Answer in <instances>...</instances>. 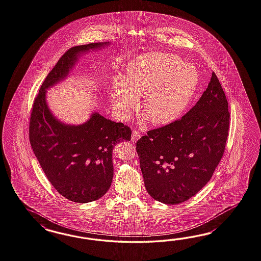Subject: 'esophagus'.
Here are the masks:
<instances>
[{
    "mask_svg": "<svg viewBox=\"0 0 261 261\" xmlns=\"http://www.w3.org/2000/svg\"><path fill=\"white\" fill-rule=\"evenodd\" d=\"M140 138V133L138 131V130H133V132H132V138H131V140L133 142H136L137 140H139Z\"/></svg>",
    "mask_w": 261,
    "mask_h": 261,
    "instance_id": "1",
    "label": "esophagus"
}]
</instances>
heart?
Returning <instances> with one entry per match:
<instances>
[{"instance_id": "heart-1", "label": "heart", "mask_w": 261, "mask_h": 261, "mask_svg": "<svg viewBox=\"0 0 261 261\" xmlns=\"http://www.w3.org/2000/svg\"><path fill=\"white\" fill-rule=\"evenodd\" d=\"M199 82L196 69L180 58L162 53L143 55L128 66L124 80L118 78L110 89L116 113L127 120L142 97V120L167 125L183 114Z\"/></svg>"}]
</instances>
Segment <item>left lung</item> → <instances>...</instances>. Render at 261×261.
<instances>
[{"label":"left lung","instance_id":"left-lung-1","mask_svg":"<svg viewBox=\"0 0 261 261\" xmlns=\"http://www.w3.org/2000/svg\"><path fill=\"white\" fill-rule=\"evenodd\" d=\"M229 116L226 97L212 72L207 89L182 119L138 140L144 184L154 200L183 203L203 189L223 156Z\"/></svg>","mask_w":261,"mask_h":261}]
</instances>
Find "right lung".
<instances>
[{
  "instance_id": "add662e5",
  "label": "right lung",
  "mask_w": 261,
  "mask_h": 261,
  "mask_svg": "<svg viewBox=\"0 0 261 261\" xmlns=\"http://www.w3.org/2000/svg\"><path fill=\"white\" fill-rule=\"evenodd\" d=\"M110 44L108 41L70 48L45 78L33 105L29 138L34 153L53 187L75 203H89L107 193L113 178V148L131 140V129L95 111L82 124L65 123L53 114L46 93L70 75L85 54Z\"/></svg>"
}]
</instances>
